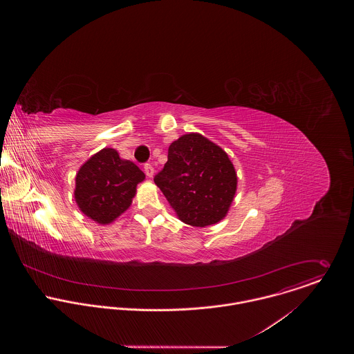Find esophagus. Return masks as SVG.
Returning <instances> with one entry per match:
<instances>
[{
    "label": "esophagus",
    "instance_id": "esophagus-1",
    "mask_svg": "<svg viewBox=\"0 0 354 354\" xmlns=\"http://www.w3.org/2000/svg\"><path fill=\"white\" fill-rule=\"evenodd\" d=\"M145 173H146V176H147L149 178L153 177V167H152V165L147 163V165L145 166Z\"/></svg>",
    "mask_w": 354,
    "mask_h": 354
}]
</instances>
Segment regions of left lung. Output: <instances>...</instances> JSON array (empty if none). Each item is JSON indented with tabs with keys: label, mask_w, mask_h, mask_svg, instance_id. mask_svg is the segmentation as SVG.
I'll list each match as a JSON object with an SVG mask.
<instances>
[{
	"label": "left lung",
	"mask_w": 354,
	"mask_h": 354,
	"mask_svg": "<svg viewBox=\"0 0 354 354\" xmlns=\"http://www.w3.org/2000/svg\"><path fill=\"white\" fill-rule=\"evenodd\" d=\"M153 183L181 222L207 227L227 215L237 191V173L225 150L191 132L169 146L167 162Z\"/></svg>",
	"instance_id": "1"
}]
</instances>
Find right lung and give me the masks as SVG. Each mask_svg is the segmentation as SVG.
Here are the masks:
<instances>
[{
    "mask_svg": "<svg viewBox=\"0 0 354 354\" xmlns=\"http://www.w3.org/2000/svg\"><path fill=\"white\" fill-rule=\"evenodd\" d=\"M145 173L114 149H102L76 173L75 202L79 209L100 225H109L124 214L145 181Z\"/></svg>",
    "mask_w": 354,
    "mask_h": 354,
    "instance_id": "right-lung-1",
    "label": "right lung"
}]
</instances>
